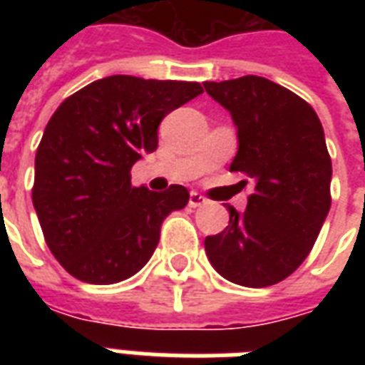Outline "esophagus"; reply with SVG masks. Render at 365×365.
Masks as SVG:
<instances>
[{
	"instance_id": "esophagus-1",
	"label": "esophagus",
	"mask_w": 365,
	"mask_h": 365,
	"mask_svg": "<svg viewBox=\"0 0 365 365\" xmlns=\"http://www.w3.org/2000/svg\"><path fill=\"white\" fill-rule=\"evenodd\" d=\"M205 202L206 199L202 195L197 193V191H191V195H189V206H191V208H199V206H202Z\"/></svg>"
}]
</instances>
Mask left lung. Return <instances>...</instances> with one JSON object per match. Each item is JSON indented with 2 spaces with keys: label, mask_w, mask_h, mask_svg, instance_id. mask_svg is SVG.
Returning <instances> with one entry per match:
<instances>
[{
  "label": "left lung",
  "mask_w": 365,
  "mask_h": 365,
  "mask_svg": "<svg viewBox=\"0 0 365 365\" xmlns=\"http://www.w3.org/2000/svg\"><path fill=\"white\" fill-rule=\"evenodd\" d=\"M205 88L237 126L229 170L254 182L246 212L227 206V227L206 237V255L229 282L272 286L305 261L331 206L322 123L305 100L265 77L206 81Z\"/></svg>",
  "instance_id": "left-lung-1"
}]
</instances>
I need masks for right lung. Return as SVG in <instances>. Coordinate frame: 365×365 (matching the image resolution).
<instances>
[{"mask_svg": "<svg viewBox=\"0 0 365 365\" xmlns=\"http://www.w3.org/2000/svg\"><path fill=\"white\" fill-rule=\"evenodd\" d=\"M199 94V83L110 76L54 111L37 148L31 200L48 250L71 277L121 282L153 255L163 220L187 205L189 191L134 187L130 168L157 149L160 121Z\"/></svg>", "mask_w": 365, "mask_h": 365, "instance_id": "right-lung-1", "label": "right lung"}]
</instances>
